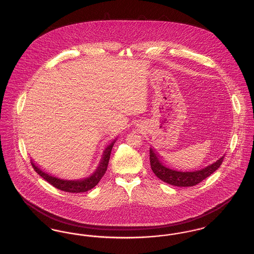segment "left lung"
<instances>
[{
    "instance_id": "8db88e82",
    "label": "left lung",
    "mask_w": 254,
    "mask_h": 254,
    "mask_svg": "<svg viewBox=\"0 0 254 254\" xmlns=\"http://www.w3.org/2000/svg\"><path fill=\"white\" fill-rule=\"evenodd\" d=\"M160 156L155 152L153 148H149V160L151 169L154 174L162 181L176 186V187H192L199 183L205 180L209 175H211L214 171H216L221 164L225 155L220 158L215 163L205 167V169L194 171H178L175 169H171L166 167L164 163L160 160Z\"/></svg>"
}]
</instances>
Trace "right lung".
I'll list each match as a JSON object with an SVG mask.
<instances>
[{
	"label": "right lung",
	"mask_w": 254,
	"mask_h": 254,
	"mask_svg": "<svg viewBox=\"0 0 254 254\" xmlns=\"http://www.w3.org/2000/svg\"><path fill=\"white\" fill-rule=\"evenodd\" d=\"M116 140H114L110 145H108L104 151L102 160L98 166L96 170L94 171V173L85 178V179H81V180H64L57 178L55 176H52L51 174H48L47 172L43 171L40 168H38L36 165L33 163V161L31 160V165L33 167L34 170L37 173L44 178L47 182H49L50 185H52L53 187H55L56 189L61 190L63 191H66V192H72V193H80V192H85L91 189H93L97 184L102 179V177L105 175L107 169H108V165H109V158H110V153H111V149L112 146L114 145Z\"/></svg>",
	"instance_id": "1"
}]
</instances>
